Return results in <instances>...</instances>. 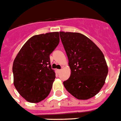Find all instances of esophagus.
<instances>
[{"label": "esophagus", "instance_id": "1", "mask_svg": "<svg viewBox=\"0 0 121 121\" xmlns=\"http://www.w3.org/2000/svg\"><path fill=\"white\" fill-rule=\"evenodd\" d=\"M61 71V69H57L56 70V72H57V73H60V72Z\"/></svg>", "mask_w": 121, "mask_h": 121}]
</instances>
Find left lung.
<instances>
[{
	"instance_id": "8db88e82",
	"label": "left lung",
	"mask_w": 121,
	"mask_h": 121,
	"mask_svg": "<svg viewBox=\"0 0 121 121\" xmlns=\"http://www.w3.org/2000/svg\"><path fill=\"white\" fill-rule=\"evenodd\" d=\"M68 58L71 76L63 85L79 100L96 95L104 84L108 73L104 55L92 40L78 32H60Z\"/></svg>"
}]
</instances>
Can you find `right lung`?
Returning <instances> with one entry per match:
<instances>
[{
	"instance_id": "1",
	"label": "right lung",
	"mask_w": 121,
	"mask_h": 121,
	"mask_svg": "<svg viewBox=\"0 0 121 121\" xmlns=\"http://www.w3.org/2000/svg\"><path fill=\"white\" fill-rule=\"evenodd\" d=\"M59 42L58 32L34 35L15 58L12 68L14 86L30 103L44 100L51 91L55 73L52 69L50 55Z\"/></svg>"
}]
</instances>
